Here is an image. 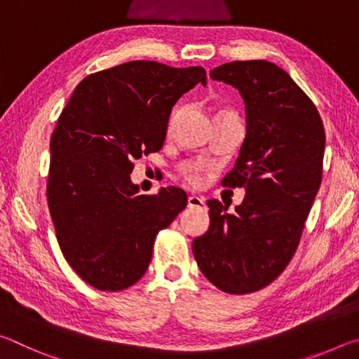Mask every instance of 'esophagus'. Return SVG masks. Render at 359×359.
Wrapping results in <instances>:
<instances>
[{
  "mask_svg": "<svg viewBox=\"0 0 359 359\" xmlns=\"http://www.w3.org/2000/svg\"><path fill=\"white\" fill-rule=\"evenodd\" d=\"M205 205L204 198L201 196H190L188 198V208L190 209H203Z\"/></svg>",
  "mask_w": 359,
  "mask_h": 359,
  "instance_id": "obj_1",
  "label": "esophagus"
}]
</instances>
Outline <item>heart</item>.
Returning a JSON list of instances; mask_svg holds the SVG:
<instances>
[{"label":"heart","mask_w":359,"mask_h":359,"mask_svg":"<svg viewBox=\"0 0 359 359\" xmlns=\"http://www.w3.org/2000/svg\"><path fill=\"white\" fill-rule=\"evenodd\" d=\"M180 174L184 175L187 184L191 187L201 185L204 180L203 166L198 165V163H184V165L180 166Z\"/></svg>","instance_id":"obj_1"}]
</instances>
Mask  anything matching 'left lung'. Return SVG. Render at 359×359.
I'll return each instance as SVG.
<instances>
[{"mask_svg":"<svg viewBox=\"0 0 359 359\" xmlns=\"http://www.w3.org/2000/svg\"><path fill=\"white\" fill-rule=\"evenodd\" d=\"M210 77L245 102L247 135L222 184L247 194L233 214L209 199V229L193 241V255L217 288L245 294L274 282L293 258L321 184L326 136L317 107L277 65L231 62Z\"/></svg>","mask_w":359,"mask_h":359,"instance_id":"left-lung-1","label":"left lung"}]
</instances>
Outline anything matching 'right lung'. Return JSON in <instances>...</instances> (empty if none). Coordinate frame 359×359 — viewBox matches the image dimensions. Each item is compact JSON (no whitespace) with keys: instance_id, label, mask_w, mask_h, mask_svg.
<instances>
[{"instance_id":"1","label":"right lung","mask_w":359,"mask_h":359,"mask_svg":"<svg viewBox=\"0 0 359 359\" xmlns=\"http://www.w3.org/2000/svg\"><path fill=\"white\" fill-rule=\"evenodd\" d=\"M201 66L128 62L77 85L50 137L47 203L63 257L101 291L135 285L147 271L158 231L187 208L177 187L139 194L133 161L165 144L172 106Z\"/></svg>"}]
</instances>
